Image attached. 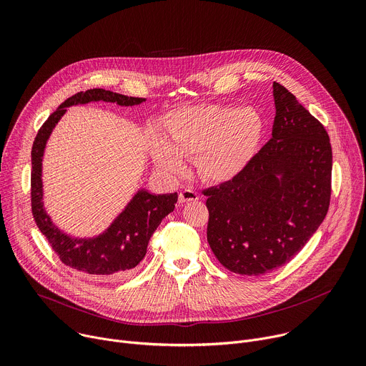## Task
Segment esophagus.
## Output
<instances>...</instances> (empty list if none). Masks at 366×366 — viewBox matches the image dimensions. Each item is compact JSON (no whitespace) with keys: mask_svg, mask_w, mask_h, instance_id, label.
Segmentation results:
<instances>
[{"mask_svg":"<svg viewBox=\"0 0 366 366\" xmlns=\"http://www.w3.org/2000/svg\"><path fill=\"white\" fill-rule=\"evenodd\" d=\"M178 199H179L181 204L188 202V201H197V199H198V194H197L194 189H191V188H185V189H182V191L179 192Z\"/></svg>","mask_w":366,"mask_h":366,"instance_id":"esophagus-1","label":"esophagus"}]
</instances>
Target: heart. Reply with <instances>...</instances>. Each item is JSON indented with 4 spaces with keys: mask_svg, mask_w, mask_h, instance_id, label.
<instances>
[{
    "mask_svg": "<svg viewBox=\"0 0 366 366\" xmlns=\"http://www.w3.org/2000/svg\"><path fill=\"white\" fill-rule=\"evenodd\" d=\"M162 134H147L154 167L169 177L182 175L184 158H195L201 179L223 184L236 178L262 140L265 122L250 107L199 104L171 112L161 122Z\"/></svg>",
    "mask_w": 366,
    "mask_h": 366,
    "instance_id": "obj_1",
    "label": "heart"
}]
</instances>
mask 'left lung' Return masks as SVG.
Here are the masks:
<instances>
[{"mask_svg": "<svg viewBox=\"0 0 366 366\" xmlns=\"http://www.w3.org/2000/svg\"><path fill=\"white\" fill-rule=\"evenodd\" d=\"M272 137L232 181L204 191L207 240L229 271L256 277L291 260L323 223L332 146L323 124L274 82Z\"/></svg>", "mask_w": 366, "mask_h": 366, "instance_id": "8db88e82", "label": "left lung"}]
</instances>
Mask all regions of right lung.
Listing matches in <instances>:
<instances>
[{
	"mask_svg": "<svg viewBox=\"0 0 366 366\" xmlns=\"http://www.w3.org/2000/svg\"><path fill=\"white\" fill-rule=\"evenodd\" d=\"M97 101L129 107L137 106L146 99L94 88L81 91L62 102L43 123L31 147V213L39 230L46 236L65 265L98 278L117 280L140 264L152 234L161 222L174 212L178 194L156 195L140 188L113 223L92 237H74L51 222L43 202L41 162L46 143L68 107Z\"/></svg>",
	"mask_w": 366,
	"mask_h": 366,
	"instance_id": "add662e5",
	"label": "right lung"
}]
</instances>
